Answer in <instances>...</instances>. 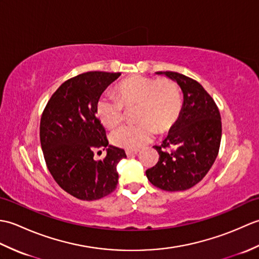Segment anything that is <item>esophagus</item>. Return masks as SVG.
Masks as SVG:
<instances>
[{
  "mask_svg": "<svg viewBox=\"0 0 259 259\" xmlns=\"http://www.w3.org/2000/svg\"><path fill=\"white\" fill-rule=\"evenodd\" d=\"M138 152H139L138 150H125V155L128 156V157H134V156H136Z\"/></svg>",
  "mask_w": 259,
  "mask_h": 259,
  "instance_id": "34e87169",
  "label": "esophagus"
}]
</instances>
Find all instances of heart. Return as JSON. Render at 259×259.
I'll use <instances>...</instances> for the list:
<instances>
[{
  "mask_svg": "<svg viewBox=\"0 0 259 259\" xmlns=\"http://www.w3.org/2000/svg\"><path fill=\"white\" fill-rule=\"evenodd\" d=\"M116 99L101 97L96 106L99 121L109 129L123 119V108L136 106L133 125H122L111 135V142L126 150H138L155 138L158 129L166 133L177 122L181 112V96L176 82L167 78L150 79L141 75L126 78L115 87Z\"/></svg>",
  "mask_w": 259,
  "mask_h": 259,
  "instance_id": "1",
  "label": "heart"
}]
</instances>
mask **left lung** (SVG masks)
Segmentation results:
<instances>
[{
  "mask_svg": "<svg viewBox=\"0 0 259 259\" xmlns=\"http://www.w3.org/2000/svg\"><path fill=\"white\" fill-rule=\"evenodd\" d=\"M177 82L184 95L177 122L169 130L155 167L146 171L150 183L166 191L187 190L205 177L216 160L222 140V118L216 103L200 83L171 71L156 72ZM174 146L167 152L163 147Z\"/></svg>",
  "mask_w": 259,
  "mask_h": 259,
  "instance_id": "obj_1",
  "label": "left lung"
}]
</instances>
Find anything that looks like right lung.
I'll use <instances>...</instances> for the list:
<instances>
[{
	"instance_id": "obj_1",
	"label": "right lung",
	"mask_w": 259,
	"mask_h": 259,
	"mask_svg": "<svg viewBox=\"0 0 259 259\" xmlns=\"http://www.w3.org/2000/svg\"><path fill=\"white\" fill-rule=\"evenodd\" d=\"M120 74L92 71L65 81L42 114L40 140L49 171L64 191L81 200L111 194L118 184V163L126 158L123 149L109 145L96 117L102 92ZM98 150H106L103 161L93 159Z\"/></svg>"
}]
</instances>
